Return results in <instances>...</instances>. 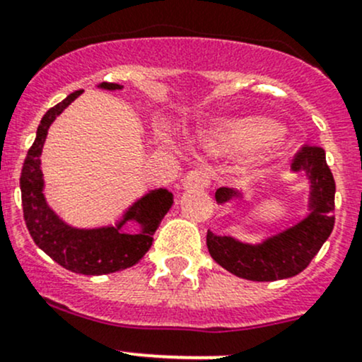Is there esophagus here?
Wrapping results in <instances>:
<instances>
[{
  "mask_svg": "<svg viewBox=\"0 0 362 362\" xmlns=\"http://www.w3.org/2000/svg\"><path fill=\"white\" fill-rule=\"evenodd\" d=\"M209 185H211V173L207 167H195L186 174L185 181H182L185 189H202L207 188Z\"/></svg>",
  "mask_w": 362,
  "mask_h": 362,
  "instance_id": "obj_1",
  "label": "esophagus"
}]
</instances>
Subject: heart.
<instances>
[{
  "label": "heart",
  "mask_w": 362,
  "mask_h": 362,
  "mask_svg": "<svg viewBox=\"0 0 362 362\" xmlns=\"http://www.w3.org/2000/svg\"><path fill=\"white\" fill-rule=\"evenodd\" d=\"M278 134V127L264 119H247L243 122L228 124L216 136L217 146L233 150H252L271 141Z\"/></svg>",
  "instance_id": "1"
}]
</instances>
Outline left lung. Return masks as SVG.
Wrapping results in <instances>:
<instances>
[{
    "label": "left lung",
    "mask_w": 362,
    "mask_h": 362,
    "mask_svg": "<svg viewBox=\"0 0 362 362\" xmlns=\"http://www.w3.org/2000/svg\"><path fill=\"white\" fill-rule=\"evenodd\" d=\"M295 170H305L310 181V214L293 228L260 245L240 243L229 236L207 233L209 254L219 266L252 281H276L302 273L335 226V180L326 164L325 150L304 145L293 160ZM240 193L219 188V204L238 198Z\"/></svg>",
    "instance_id": "left-lung-1"
}]
</instances>
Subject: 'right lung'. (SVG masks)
I'll return each instance as SVG.
<instances>
[{"mask_svg": "<svg viewBox=\"0 0 362 362\" xmlns=\"http://www.w3.org/2000/svg\"><path fill=\"white\" fill-rule=\"evenodd\" d=\"M100 86L105 89L122 88L115 83H102ZM81 93L83 89L71 93L64 102L49 108L41 119L36 139L27 151L22 165V209H24L25 226L34 243L45 254L72 273L98 276L122 271L143 259L153 243V235L158 224L173 205V193L167 189H155L145 195L126 212L124 219L115 228L76 229L58 219L55 212L46 205L42 195L40 157L52 122ZM131 218L142 224V231L136 235H127L119 231L123 223Z\"/></svg>", "mask_w": 362, "mask_h": 362, "instance_id": "add662e5", "label": "right lung"}]
</instances>
